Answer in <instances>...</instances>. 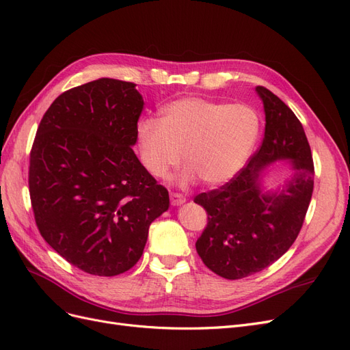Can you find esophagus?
I'll return each instance as SVG.
<instances>
[{
  "instance_id": "obj_1",
  "label": "esophagus",
  "mask_w": 350,
  "mask_h": 350,
  "mask_svg": "<svg viewBox=\"0 0 350 350\" xmlns=\"http://www.w3.org/2000/svg\"><path fill=\"white\" fill-rule=\"evenodd\" d=\"M171 203L172 206H181L185 203V197L183 194H178V193H171Z\"/></svg>"
}]
</instances>
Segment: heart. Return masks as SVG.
<instances>
[{
  "mask_svg": "<svg viewBox=\"0 0 350 350\" xmlns=\"http://www.w3.org/2000/svg\"><path fill=\"white\" fill-rule=\"evenodd\" d=\"M161 120L137 122L135 137L144 169L165 178L181 163L185 181L224 185L245 166L256 146L261 118L248 103H226L185 96L166 103Z\"/></svg>",
  "mask_w": 350,
  "mask_h": 350,
  "instance_id": "1",
  "label": "heart"
}]
</instances>
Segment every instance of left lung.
Returning a JSON list of instances; mask_svg holds the SVG:
<instances>
[{
	"label": "left lung",
	"mask_w": 350,
	"mask_h": 350,
	"mask_svg": "<svg viewBox=\"0 0 350 350\" xmlns=\"http://www.w3.org/2000/svg\"><path fill=\"white\" fill-rule=\"evenodd\" d=\"M256 90L266 113L260 149L229 183L194 198L207 211V226L196 242L198 256L229 280L264 270L292 247L314 189L311 147L301 121L269 89ZM279 160H289L294 175L280 189L264 190L262 171Z\"/></svg>",
	"instance_id": "left-lung-1"
}]
</instances>
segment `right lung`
<instances>
[{
  "label": "right lung",
  "instance_id": "1",
  "mask_svg": "<svg viewBox=\"0 0 350 350\" xmlns=\"http://www.w3.org/2000/svg\"><path fill=\"white\" fill-rule=\"evenodd\" d=\"M137 84L99 79L52 102L30 152L29 193L38 229L72 266L116 276L140 260L167 189L133 146L143 111Z\"/></svg>",
  "mask_w": 350,
  "mask_h": 350
}]
</instances>
